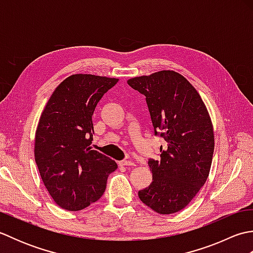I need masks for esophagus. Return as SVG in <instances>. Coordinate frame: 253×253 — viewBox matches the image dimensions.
<instances>
[{
  "instance_id": "34e87169",
  "label": "esophagus",
  "mask_w": 253,
  "mask_h": 253,
  "mask_svg": "<svg viewBox=\"0 0 253 253\" xmlns=\"http://www.w3.org/2000/svg\"><path fill=\"white\" fill-rule=\"evenodd\" d=\"M118 164L122 166H135L136 165L135 162L130 160H123V161H121V162H118Z\"/></svg>"
}]
</instances>
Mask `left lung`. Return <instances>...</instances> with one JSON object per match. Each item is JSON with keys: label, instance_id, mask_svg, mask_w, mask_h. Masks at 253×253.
Listing matches in <instances>:
<instances>
[{"label": "left lung", "instance_id": "8db88e82", "mask_svg": "<svg viewBox=\"0 0 253 253\" xmlns=\"http://www.w3.org/2000/svg\"><path fill=\"white\" fill-rule=\"evenodd\" d=\"M132 89L146 96L154 135L163 139L160 159H149L152 182L139 199L160 214L187 207L207 181L214 152L211 118L200 94L173 71L131 78Z\"/></svg>", "mask_w": 253, "mask_h": 253}]
</instances>
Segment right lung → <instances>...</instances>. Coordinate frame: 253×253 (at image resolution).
I'll list each match as a JSON object with an SVG mask.
<instances>
[{"mask_svg": "<svg viewBox=\"0 0 253 253\" xmlns=\"http://www.w3.org/2000/svg\"><path fill=\"white\" fill-rule=\"evenodd\" d=\"M118 79L77 74L52 93L38 124L35 160L53 200L62 209L80 211L98 201L115 161L90 147L92 115L102 96Z\"/></svg>", "mask_w": 253, "mask_h": 253, "instance_id": "obj_1", "label": "right lung"}]
</instances>
